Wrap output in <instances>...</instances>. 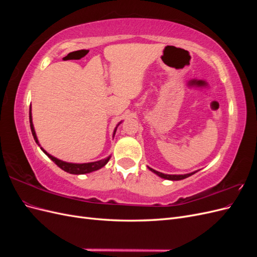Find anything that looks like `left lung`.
Wrapping results in <instances>:
<instances>
[{"label": "left lung", "instance_id": "obj_1", "mask_svg": "<svg viewBox=\"0 0 257 257\" xmlns=\"http://www.w3.org/2000/svg\"><path fill=\"white\" fill-rule=\"evenodd\" d=\"M148 168H149V169L151 170V172L154 173L155 175H158L159 177H161V178H163V179H167V180H173V181L182 180V179L188 178V177H190V176H192V175H194V174L198 172V170H195V172L190 173V174H184V175H167V174H163V173L157 172V170H154V169H152V168H150V167H148Z\"/></svg>", "mask_w": 257, "mask_h": 257}]
</instances>
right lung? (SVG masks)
I'll return each instance as SVG.
<instances>
[{
	"mask_svg": "<svg viewBox=\"0 0 257 257\" xmlns=\"http://www.w3.org/2000/svg\"><path fill=\"white\" fill-rule=\"evenodd\" d=\"M122 123L119 122L118 125L115 126L114 131H113V135L112 137H114V134L116 132V128H118V126L120 125V124ZM30 126H31V131H32V135L34 137V141L35 143L41 147L40 143H38V139H37V136H36V133H35V130H34V125H33V121H32V112H31V105H30ZM42 151L47 155V157L52 161L54 162V164H57L61 169H63L64 172L68 173V174H73V175H84V174H89V173H92V172H95V170H98L102 167H104L108 161L110 160L111 155H109V157L106 158V159H103V160H99V161H95V162H90V163H69V162H65V161H62V160H59L57 158L52 157L51 154H49L47 151L44 150L43 148L41 147Z\"/></svg>",
	"mask_w": 257,
	"mask_h": 257,
	"instance_id": "obj_1",
	"label": "right lung"
}]
</instances>
